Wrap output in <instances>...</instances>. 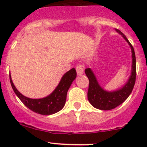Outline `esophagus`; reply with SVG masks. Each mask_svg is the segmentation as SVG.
<instances>
[{
	"instance_id": "obj_1",
	"label": "esophagus",
	"mask_w": 147,
	"mask_h": 147,
	"mask_svg": "<svg viewBox=\"0 0 147 147\" xmlns=\"http://www.w3.org/2000/svg\"><path fill=\"white\" fill-rule=\"evenodd\" d=\"M76 71L77 74L78 75H81L84 73V65H78L76 67Z\"/></svg>"
}]
</instances>
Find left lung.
<instances>
[{
    "label": "left lung",
    "instance_id": "obj_1",
    "mask_svg": "<svg viewBox=\"0 0 147 147\" xmlns=\"http://www.w3.org/2000/svg\"><path fill=\"white\" fill-rule=\"evenodd\" d=\"M115 30L123 37L124 40L128 42L131 50V75L129 78L127 82L124 86L119 89L114 91H107L103 89L99 84L97 78L91 68L85 69L86 75L89 79V89L87 92V98L89 102L94 107L101 110H110L115 109L117 106L125 101L131 93L136 81V57L134 50L131 45L127 37L118 29Z\"/></svg>",
    "mask_w": 147,
    "mask_h": 147
}]
</instances>
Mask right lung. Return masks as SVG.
I'll use <instances>...</instances> for the list:
<instances>
[{"label": "right lung", "mask_w": 147, "mask_h": 147, "mask_svg": "<svg viewBox=\"0 0 147 147\" xmlns=\"http://www.w3.org/2000/svg\"><path fill=\"white\" fill-rule=\"evenodd\" d=\"M76 77L77 72L75 68L69 69L62 77L54 91L47 97L40 99H31L23 95L15 87L10 74V81L14 92L28 108L40 115H50L59 112L64 107L67 93Z\"/></svg>", "instance_id": "obj_1"}]
</instances>
